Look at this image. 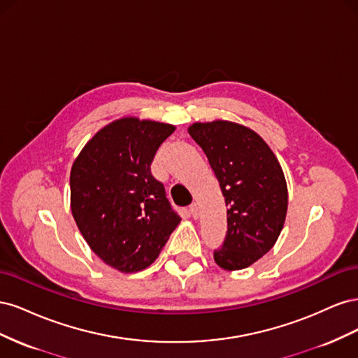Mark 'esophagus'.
Returning <instances> with one entry per match:
<instances>
[{
  "label": "esophagus",
  "mask_w": 358,
  "mask_h": 358,
  "mask_svg": "<svg viewBox=\"0 0 358 358\" xmlns=\"http://www.w3.org/2000/svg\"><path fill=\"white\" fill-rule=\"evenodd\" d=\"M188 210H189V215L192 216L194 220L199 218V206H197V203H192V204L189 206Z\"/></svg>",
  "instance_id": "esophagus-1"
}]
</instances>
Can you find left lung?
Here are the masks:
<instances>
[{
	"mask_svg": "<svg viewBox=\"0 0 358 358\" xmlns=\"http://www.w3.org/2000/svg\"><path fill=\"white\" fill-rule=\"evenodd\" d=\"M188 133L208 157L229 206L215 262L224 270L251 266L273 248L285 222L288 191L279 161L262 137L239 124L196 122Z\"/></svg>",
	"mask_w": 358,
	"mask_h": 358,
	"instance_id": "1",
	"label": "left lung"
}]
</instances>
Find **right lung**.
Wrapping results in <instances>:
<instances>
[{
	"mask_svg": "<svg viewBox=\"0 0 358 358\" xmlns=\"http://www.w3.org/2000/svg\"><path fill=\"white\" fill-rule=\"evenodd\" d=\"M175 127L122 117L85 145L70 173L71 213L86 243L122 273L158 258L180 216L150 173L161 143Z\"/></svg>",
	"mask_w": 358,
	"mask_h": 358,
	"instance_id": "right-lung-1",
	"label": "right lung"
}]
</instances>
